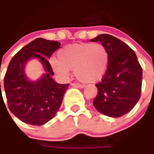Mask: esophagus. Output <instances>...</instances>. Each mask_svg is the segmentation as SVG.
I'll list each match as a JSON object with an SVG mask.
<instances>
[{"instance_id":"34e87169","label":"esophagus","mask_w":154,"mask_h":154,"mask_svg":"<svg viewBox=\"0 0 154 154\" xmlns=\"http://www.w3.org/2000/svg\"><path fill=\"white\" fill-rule=\"evenodd\" d=\"M71 86H74V87H78V88H83L84 87L83 85H80V84H78V83H73V84H71Z\"/></svg>"}]
</instances>
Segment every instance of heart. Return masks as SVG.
<instances>
[{
	"mask_svg": "<svg viewBox=\"0 0 154 154\" xmlns=\"http://www.w3.org/2000/svg\"><path fill=\"white\" fill-rule=\"evenodd\" d=\"M58 59L52 58L51 65L60 76H68L74 69L75 77L85 83H95L105 74L109 55L101 44H75L62 48L57 53Z\"/></svg>",
	"mask_w": 154,
	"mask_h": 154,
	"instance_id": "b5f03b06",
	"label": "heart"
}]
</instances>
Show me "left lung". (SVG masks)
Instances as JSON below:
<instances>
[{
    "mask_svg": "<svg viewBox=\"0 0 154 154\" xmlns=\"http://www.w3.org/2000/svg\"><path fill=\"white\" fill-rule=\"evenodd\" d=\"M90 41L99 42L109 55L105 74L96 85L98 94L93 105L103 115L120 117L133 109L140 98L142 68L134 51L120 39L100 34Z\"/></svg>",
    "mask_w": 154,
    "mask_h": 154,
    "instance_id": "obj_1",
    "label": "left lung"
}]
</instances>
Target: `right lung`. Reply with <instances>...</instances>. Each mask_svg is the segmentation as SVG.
I'll list each match as a JSON object with an SVG mask.
<instances>
[{"label": "right lung", "mask_w": 154, "mask_h": 154, "mask_svg": "<svg viewBox=\"0 0 154 154\" xmlns=\"http://www.w3.org/2000/svg\"><path fill=\"white\" fill-rule=\"evenodd\" d=\"M60 47L59 42L39 38L23 47L9 62L4 89L10 111L20 121L43 125L51 120L60 108L69 84H59L54 80V72L48 60ZM32 59L38 60L45 71L37 81L31 80L25 74L27 62ZM2 96L1 90L0 98Z\"/></svg>", "instance_id": "add662e5"}]
</instances>
